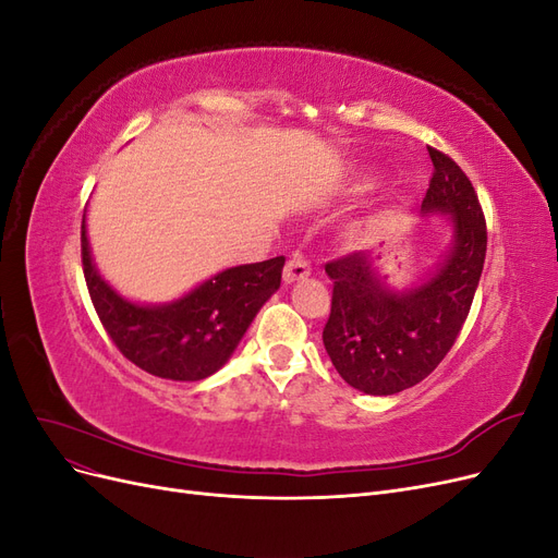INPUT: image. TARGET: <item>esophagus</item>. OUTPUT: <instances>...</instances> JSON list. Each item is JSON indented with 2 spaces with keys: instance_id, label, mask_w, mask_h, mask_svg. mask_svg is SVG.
Here are the masks:
<instances>
[{
  "instance_id": "1",
  "label": "esophagus",
  "mask_w": 558,
  "mask_h": 558,
  "mask_svg": "<svg viewBox=\"0 0 558 558\" xmlns=\"http://www.w3.org/2000/svg\"><path fill=\"white\" fill-rule=\"evenodd\" d=\"M310 272H312V267L305 260V256H302V253H293V256L289 258V263H286V267H283V281L286 283H295L300 279H307Z\"/></svg>"
}]
</instances>
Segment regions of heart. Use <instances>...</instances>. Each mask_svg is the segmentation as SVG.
I'll return each mask as SVG.
<instances>
[{
    "label": "heart",
    "mask_w": 558,
    "mask_h": 558,
    "mask_svg": "<svg viewBox=\"0 0 558 558\" xmlns=\"http://www.w3.org/2000/svg\"><path fill=\"white\" fill-rule=\"evenodd\" d=\"M369 185H373V179H363V183L359 185V189H361V191H367Z\"/></svg>",
    "instance_id": "b5f03b06"
}]
</instances>
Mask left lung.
I'll list each match as a JSON object with an SVG mask.
<instances>
[{
  "label": "left lung",
  "instance_id": "obj_1",
  "mask_svg": "<svg viewBox=\"0 0 558 558\" xmlns=\"http://www.w3.org/2000/svg\"><path fill=\"white\" fill-rule=\"evenodd\" d=\"M433 177L421 209L451 216L453 242L435 272L410 291H391L363 253L326 263L332 305L324 344L340 377L367 396L404 391L453 347L482 277L484 211L465 172L428 146Z\"/></svg>",
  "mask_w": 558,
  "mask_h": 558
}]
</instances>
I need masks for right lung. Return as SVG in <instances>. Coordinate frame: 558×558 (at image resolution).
Listing matches in <instances>:
<instances>
[{
	"instance_id": "obj_1",
	"label": "right lung",
	"mask_w": 558,
	"mask_h": 558,
	"mask_svg": "<svg viewBox=\"0 0 558 558\" xmlns=\"http://www.w3.org/2000/svg\"><path fill=\"white\" fill-rule=\"evenodd\" d=\"M81 260L93 307L118 351L144 373L174 381H199L228 363L251 320L279 289L286 263L277 256L230 267L170 305L146 307L118 295L97 275L86 216Z\"/></svg>"
}]
</instances>
